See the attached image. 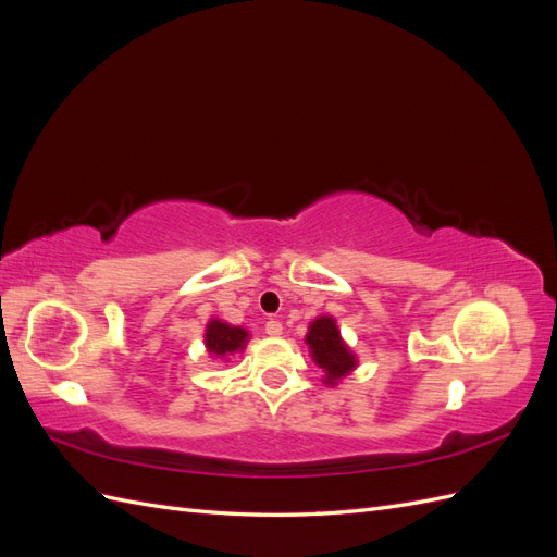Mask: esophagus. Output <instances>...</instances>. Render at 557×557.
Listing matches in <instances>:
<instances>
[{
  "mask_svg": "<svg viewBox=\"0 0 557 557\" xmlns=\"http://www.w3.org/2000/svg\"><path fill=\"white\" fill-rule=\"evenodd\" d=\"M264 332L269 334V336H278L281 332H283V325L278 323V320H267V323H264Z\"/></svg>",
  "mask_w": 557,
  "mask_h": 557,
  "instance_id": "obj_1",
  "label": "esophagus"
}]
</instances>
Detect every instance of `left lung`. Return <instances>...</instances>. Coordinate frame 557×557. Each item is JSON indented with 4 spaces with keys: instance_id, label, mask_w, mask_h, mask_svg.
Wrapping results in <instances>:
<instances>
[{
    "instance_id": "1",
    "label": "left lung",
    "mask_w": 557,
    "mask_h": 557,
    "mask_svg": "<svg viewBox=\"0 0 557 557\" xmlns=\"http://www.w3.org/2000/svg\"><path fill=\"white\" fill-rule=\"evenodd\" d=\"M307 344L311 348V356L318 367H323L327 372L325 383L339 381L348 372H352L356 367V358L348 350V346L342 342V334L336 330V323L332 318L323 315L313 320V325L309 327L307 334Z\"/></svg>"
}]
</instances>
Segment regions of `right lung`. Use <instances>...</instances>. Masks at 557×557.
<instances>
[{
    "label": "right lung",
    "instance_id": "right-lung-1",
    "mask_svg": "<svg viewBox=\"0 0 557 557\" xmlns=\"http://www.w3.org/2000/svg\"><path fill=\"white\" fill-rule=\"evenodd\" d=\"M246 339H248L246 330L232 327L227 323H221V320H211L207 325V348L209 352H213V356L227 358L232 352L244 348Z\"/></svg>",
    "mask_w": 557,
    "mask_h": 557
}]
</instances>
